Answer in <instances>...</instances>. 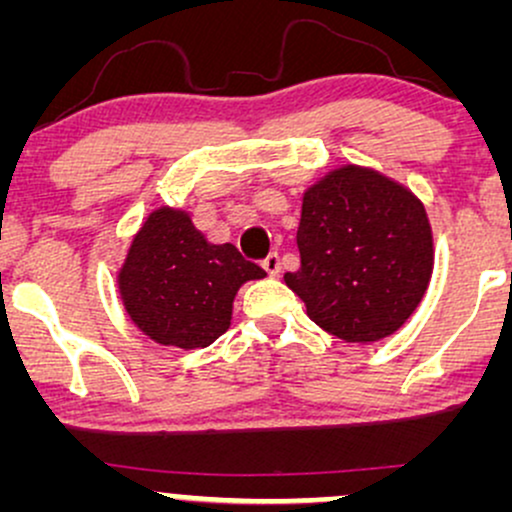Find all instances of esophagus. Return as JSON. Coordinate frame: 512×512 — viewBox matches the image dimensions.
Returning <instances> with one entry per match:
<instances>
[{"mask_svg": "<svg viewBox=\"0 0 512 512\" xmlns=\"http://www.w3.org/2000/svg\"><path fill=\"white\" fill-rule=\"evenodd\" d=\"M262 267H264V272H267L269 276L279 274V272H281V260H279V255H276V252H269V255L262 260Z\"/></svg>", "mask_w": 512, "mask_h": 512, "instance_id": "obj_1", "label": "esophagus"}]
</instances>
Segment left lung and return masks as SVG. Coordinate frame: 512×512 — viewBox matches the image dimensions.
<instances>
[{"label": "left lung", "instance_id": "8db88e82", "mask_svg": "<svg viewBox=\"0 0 512 512\" xmlns=\"http://www.w3.org/2000/svg\"><path fill=\"white\" fill-rule=\"evenodd\" d=\"M301 269L284 274L310 320L349 344L395 334L433 274L424 202L373 168H334L303 192Z\"/></svg>", "mask_w": 512, "mask_h": 512}]
</instances>
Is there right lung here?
<instances>
[{"label": "right lung", "mask_w": 512, "mask_h": 512, "mask_svg": "<svg viewBox=\"0 0 512 512\" xmlns=\"http://www.w3.org/2000/svg\"><path fill=\"white\" fill-rule=\"evenodd\" d=\"M236 245H214L185 209L158 207L132 238L117 272L129 320L161 346L204 349L231 327L245 281L264 279Z\"/></svg>", "instance_id": "add662e5"}]
</instances>
